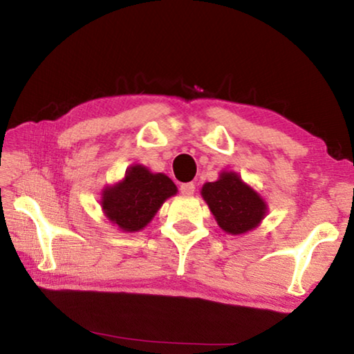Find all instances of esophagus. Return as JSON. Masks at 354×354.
I'll return each instance as SVG.
<instances>
[{"instance_id":"1","label":"esophagus","mask_w":354,"mask_h":354,"mask_svg":"<svg viewBox=\"0 0 354 354\" xmlns=\"http://www.w3.org/2000/svg\"><path fill=\"white\" fill-rule=\"evenodd\" d=\"M179 190H181L183 195L190 196V195H194V192H195V184L194 183L181 184V187H179Z\"/></svg>"}]
</instances>
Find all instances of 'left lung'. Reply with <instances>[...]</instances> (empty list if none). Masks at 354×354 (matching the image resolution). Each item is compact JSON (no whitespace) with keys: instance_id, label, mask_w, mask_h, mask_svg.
<instances>
[{"instance_id":"obj_1","label":"left lung","mask_w":354,"mask_h":354,"mask_svg":"<svg viewBox=\"0 0 354 354\" xmlns=\"http://www.w3.org/2000/svg\"><path fill=\"white\" fill-rule=\"evenodd\" d=\"M201 196L217 225L231 236L253 231L268 212L267 201L236 171H221L217 181L203 185Z\"/></svg>"}]
</instances>
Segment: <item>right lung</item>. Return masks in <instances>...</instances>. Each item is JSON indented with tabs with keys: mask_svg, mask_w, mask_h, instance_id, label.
Instances as JSON below:
<instances>
[{
	"mask_svg": "<svg viewBox=\"0 0 354 354\" xmlns=\"http://www.w3.org/2000/svg\"><path fill=\"white\" fill-rule=\"evenodd\" d=\"M178 187L164 173H153L142 164L129 165L118 183L101 190L104 217L123 232L142 231Z\"/></svg>",
	"mask_w": 354,
	"mask_h": 354,
	"instance_id": "add662e5",
	"label": "right lung"
}]
</instances>
